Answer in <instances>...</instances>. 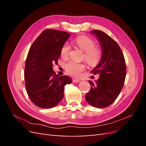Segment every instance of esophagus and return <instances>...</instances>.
Returning <instances> with one entry per match:
<instances>
[{
	"label": "esophagus",
	"mask_w": 146,
	"mask_h": 146,
	"mask_svg": "<svg viewBox=\"0 0 146 146\" xmlns=\"http://www.w3.org/2000/svg\"><path fill=\"white\" fill-rule=\"evenodd\" d=\"M72 80L74 83H78V82L80 81V80H79V79H77V78H72Z\"/></svg>",
	"instance_id": "esophagus-1"
}]
</instances>
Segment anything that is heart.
<instances>
[{
    "label": "heart",
    "instance_id": "1",
    "mask_svg": "<svg viewBox=\"0 0 146 146\" xmlns=\"http://www.w3.org/2000/svg\"><path fill=\"white\" fill-rule=\"evenodd\" d=\"M76 44L85 52L84 58L86 63L90 66L98 64L102 57V52L101 49L96 46V42L88 36L81 35L76 38L74 41ZM71 47L68 43H65L61 48V56L64 59H66L69 56ZM85 65L82 63L69 61L64 65L66 72L73 77L80 76L81 73L85 70Z\"/></svg>",
    "mask_w": 146,
    "mask_h": 146
}]
</instances>
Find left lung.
<instances>
[{
    "instance_id": "left-lung-1",
    "label": "left lung",
    "mask_w": 146,
    "mask_h": 146,
    "mask_svg": "<svg viewBox=\"0 0 146 146\" xmlns=\"http://www.w3.org/2000/svg\"><path fill=\"white\" fill-rule=\"evenodd\" d=\"M91 33L98 38L102 51L99 64L91 71L99 78L94 84L90 81L91 90L86 94L87 102L96 108H105L112 104L122 89L126 76L124 56L118 44L101 30Z\"/></svg>"
}]
</instances>
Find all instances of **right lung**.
I'll use <instances>...</instances> for the list:
<instances>
[{
	"instance_id": "add662e5",
	"label": "right lung",
	"mask_w": 146,
	"mask_h": 146,
	"mask_svg": "<svg viewBox=\"0 0 146 146\" xmlns=\"http://www.w3.org/2000/svg\"><path fill=\"white\" fill-rule=\"evenodd\" d=\"M69 35L64 31L47 29L30 48L24 70L25 88L38 107H54L63 98L64 86L72 82L68 76H56L52 69L53 64H58L61 48Z\"/></svg>"
}]
</instances>
